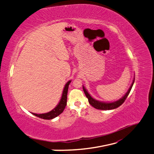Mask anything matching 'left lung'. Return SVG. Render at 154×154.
Segmentation results:
<instances>
[{"mask_svg": "<svg viewBox=\"0 0 154 154\" xmlns=\"http://www.w3.org/2000/svg\"><path fill=\"white\" fill-rule=\"evenodd\" d=\"M134 81H135V78H134V80L132 82L131 86H130V88H129L128 91L126 92V94L121 98V99H120L119 100H118L116 101L112 102V103H105V102L97 101L91 97V96H90V94L88 93L87 90L85 89V88L83 86H82V88H83L84 92L85 94L86 97L88 98L89 103L91 105L92 107H94V108H96L97 109H100V110H111V109H115L116 108H118V107H120V106L125 101L126 98H127V97L128 96L130 91H131V88H132V86L134 83Z\"/></svg>", "mask_w": 154, "mask_h": 154, "instance_id": "8db88e82", "label": "left lung"}]
</instances>
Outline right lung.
Listing matches in <instances>:
<instances>
[{
	"label": "right lung",
	"instance_id": "1",
	"mask_svg": "<svg viewBox=\"0 0 154 154\" xmlns=\"http://www.w3.org/2000/svg\"><path fill=\"white\" fill-rule=\"evenodd\" d=\"M70 82H71V81H69L66 84L64 90H63L61 100L60 102H59V103L57 105V107H55L53 110L45 114L32 113V115L45 120H51L53 119V118L58 116V115H60V114L63 112V111L64 110L66 106L67 105V95H68V90L69 85Z\"/></svg>",
	"mask_w": 154,
	"mask_h": 154
}]
</instances>
